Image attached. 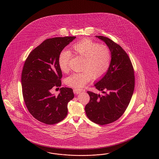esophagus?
I'll return each instance as SVG.
<instances>
[{
  "mask_svg": "<svg viewBox=\"0 0 159 159\" xmlns=\"http://www.w3.org/2000/svg\"><path fill=\"white\" fill-rule=\"evenodd\" d=\"M83 92H84V90H83L82 89H73L74 93H75V94H79V93H80Z\"/></svg>",
  "mask_w": 159,
  "mask_h": 159,
  "instance_id": "1",
  "label": "esophagus"
}]
</instances>
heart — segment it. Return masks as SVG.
Wrapping results in <instances>:
<instances>
[{"label":"heart","mask_w":159,"mask_h":159,"mask_svg":"<svg viewBox=\"0 0 159 159\" xmlns=\"http://www.w3.org/2000/svg\"><path fill=\"white\" fill-rule=\"evenodd\" d=\"M73 51L75 54L83 58L81 65L82 70L73 73L65 79L68 86L82 88L92 79L100 78L109 69L111 61L110 48L89 39H84L74 43ZM72 57V52L63 49L59 55L58 65L63 72L69 70V62Z\"/></svg>","instance_id":"b5f03b06"}]
</instances>
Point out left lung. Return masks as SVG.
I'll return each instance as SVG.
<instances>
[{"instance_id": "obj_1", "label": "left lung", "mask_w": 159, "mask_h": 159, "mask_svg": "<svg viewBox=\"0 0 159 159\" xmlns=\"http://www.w3.org/2000/svg\"><path fill=\"white\" fill-rule=\"evenodd\" d=\"M96 37L110 48L111 65L106 74L94 83L102 95L87 92L90 100L85 111L90 120L104 125L118 120L125 112L134 93L135 76L130 59L120 45L107 37Z\"/></svg>"}]
</instances>
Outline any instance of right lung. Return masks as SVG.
Wrapping results in <instances>:
<instances>
[{
	"instance_id": "add662e5",
	"label": "right lung",
	"mask_w": 159,
	"mask_h": 159,
	"mask_svg": "<svg viewBox=\"0 0 159 159\" xmlns=\"http://www.w3.org/2000/svg\"><path fill=\"white\" fill-rule=\"evenodd\" d=\"M76 37L47 39L29 54L21 74L22 92L30 113L37 120L53 125L67 114V103L74 98L72 89L62 87L58 96L51 93L61 86L58 57Z\"/></svg>"
}]
</instances>
